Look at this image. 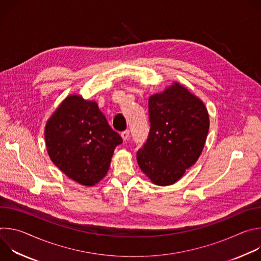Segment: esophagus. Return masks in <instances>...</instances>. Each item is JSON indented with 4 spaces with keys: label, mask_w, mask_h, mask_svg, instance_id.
I'll use <instances>...</instances> for the list:
<instances>
[{
    "label": "esophagus",
    "mask_w": 261,
    "mask_h": 261,
    "mask_svg": "<svg viewBox=\"0 0 261 261\" xmlns=\"http://www.w3.org/2000/svg\"><path fill=\"white\" fill-rule=\"evenodd\" d=\"M121 136H122V138L124 139V141H127V140L129 139V136H130V132H129L128 130H126V131H123V132L121 133Z\"/></svg>",
    "instance_id": "obj_1"
}]
</instances>
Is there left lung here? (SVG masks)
Segmentation results:
<instances>
[{"instance_id":"1","label":"left lung","mask_w":261,"mask_h":261,"mask_svg":"<svg viewBox=\"0 0 261 261\" xmlns=\"http://www.w3.org/2000/svg\"><path fill=\"white\" fill-rule=\"evenodd\" d=\"M151 128L136 158L158 186L177 181L198 160L210 128L203 102L178 83L148 99Z\"/></svg>"}]
</instances>
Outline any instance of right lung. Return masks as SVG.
<instances>
[{
	"label": "right lung",
	"instance_id": "obj_1",
	"mask_svg": "<svg viewBox=\"0 0 261 261\" xmlns=\"http://www.w3.org/2000/svg\"><path fill=\"white\" fill-rule=\"evenodd\" d=\"M47 153L68 177L94 186L107 173L122 137L108 125L95 101L68 96L45 126Z\"/></svg>",
	"mask_w": 261,
	"mask_h": 261
}]
</instances>
